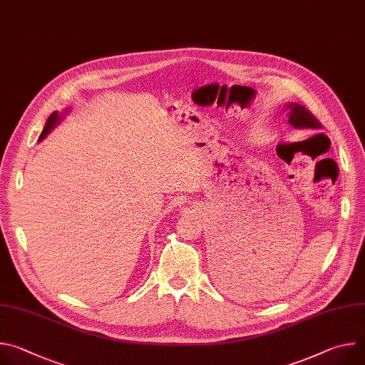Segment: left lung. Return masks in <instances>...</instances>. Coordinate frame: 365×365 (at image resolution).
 I'll return each mask as SVG.
<instances>
[{"label": "left lung", "instance_id": "obj_1", "mask_svg": "<svg viewBox=\"0 0 365 365\" xmlns=\"http://www.w3.org/2000/svg\"><path fill=\"white\" fill-rule=\"evenodd\" d=\"M283 110L289 115V124L294 128H321V123L312 115V113L296 102H287L283 106Z\"/></svg>", "mask_w": 365, "mask_h": 365}]
</instances>
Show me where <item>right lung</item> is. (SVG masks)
Instances as JSON below:
<instances>
[{
    "label": "right lung",
    "instance_id": "right-lung-1",
    "mask_svg": "<svg viewBox=\"0 0 365 365\" xmlns=\"http://www.w3.org/2000/svg\"><path fill=\"white\" fill-rule=\"evenodd\" d=\"M62 117H63V115H59V113L55 111L53 114H51V115L47 118V123H46V125H44V128H43V131H41V134H40V137H38V141H41V140L46 138V135L61 123Z\"/></svg>",
    "mask_w": 365,
    "mask_h": 365
}]
</instances>
